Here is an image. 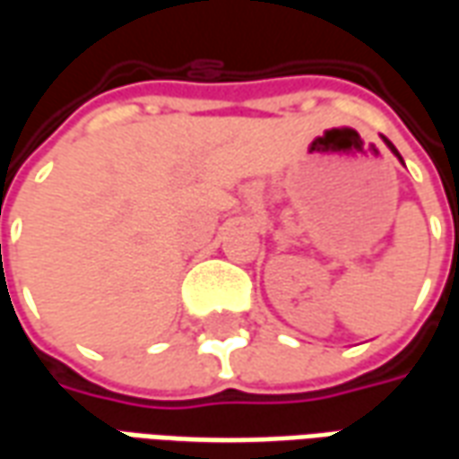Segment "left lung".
<instances>
[{
  "label": "left lung",
  "instance_id": "obj_1",
  "mask_svg": "<svg viewBox=\"0 0 459 459\" xmlns=\"http://www.w3.org/2000/svg\"><path fill=\"white\" fill-rule=\"evenodd\" d=\"M384 142H385V144H388V150H391V152H394V154H395V157H398V160H401V161H403V157H401V154H398V150H395V147H394V144H391V142H388V140H385V137H384Z\"/></svg>",
  "mask_w": 459,
  "mask_h": 459
}]
</instances>
